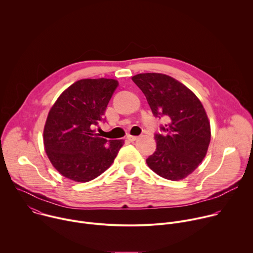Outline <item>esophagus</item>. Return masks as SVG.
I'll use <instances>...</instances> for the list:
<instances>
[{
    "label": "esophagus",
    "instance_id": "34e87169",
    "mask_svg": "<svg viewBox=\"0 0 253 253\" xmlns=\"http://www.w3.org/2000/svg\"><path fill=\"white\" fill-rule=\"evenodd\" d=\"M137 136H132V135H128L127 137H126V139L127 140H129V141H135V140H137Z\"/></svg>",
    "mask_w": 253,
    "mask_h": 253
}]
</instances>
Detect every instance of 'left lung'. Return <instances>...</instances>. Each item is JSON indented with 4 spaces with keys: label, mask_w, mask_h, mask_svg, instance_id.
<instances>
[{
    "label": "left lung",
    "mask_w": 253,
    "mask_h": 253,
    "mask_svg": "<svg viewBox=\"0 0 253 253\" xmlns=\"http://www.w3.org/2000/svg\"><path fill=\"white\" fill-rule=\"evenodd\" d=\"M146 96L153 115L165 116L163 134H155L156 151L146 159L159 176L178 181L186 178L206 156L210 122L197 96L181 82L160 73L132 77Z\"/></svg>",
    "instance_id": "8db88e82"
}]
</instances>
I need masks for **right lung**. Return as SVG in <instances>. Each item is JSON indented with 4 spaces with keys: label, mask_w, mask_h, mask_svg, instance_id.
<instances>
[{
    "label": "right lung",
    "mask_w": 253,
    "mask_h": 253,
    "mask_svg": "<svg viewBox=\"0 0 253 253\" xmlns=\"http://www.w3.org/2000/svg\"><path fill=\"white\" fill-rule=\"evenodd\" d=\"M118 81L82 79L68 87L49 111L44 148L55 169L76 182H88L109 168L124 140H107L94 130L105 115Z\"/></svg>",
    "instance_id": "right-lung-1"
}]
</instances>
